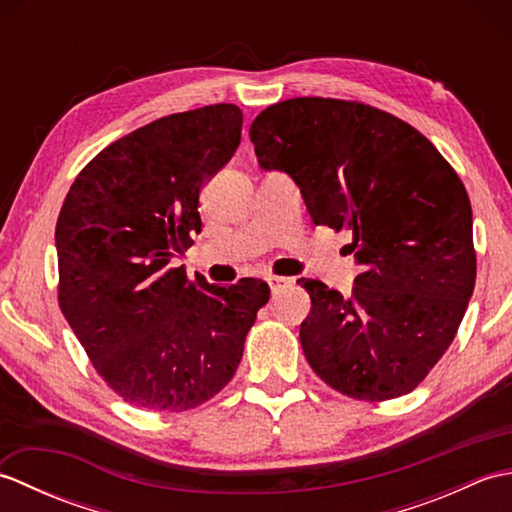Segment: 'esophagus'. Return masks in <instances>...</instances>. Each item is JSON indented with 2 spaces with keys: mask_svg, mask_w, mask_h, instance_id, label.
<instances>
[{
  "mask_svg": "<svg viewBox=\"0 0 512 512\" xmlns=\"http://www.w3.org/2000/svg\"><path fill=\"white\" fill-rule=\"evenodd\" d=\"M290 284H292V279H288V277H277V275L268 277V286H270V290H273V295H277V292H281Z\"/></svg>",
  "mask_w": 512,
  "mask_h": 512,
  "instance_id": "obj_1",
  "label": "esophagus"
}]
</instances>
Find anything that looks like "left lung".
I'll use <instances>...</instances> for the list:
<instances>
[{"label":"left lung","instance_id":"obj_1","mask_svg":"<svg viewBox=\"0 0 512 512\" xmlns=\"http://www.w3.org/2000/svg\"><path fill=\"white\" fill-rule=\"evenodd\" d=\"M259 165L299 184L314 226L350 231V297L299 279L303 354L358 400L416 389L449 350L475 288L473 213L458 173L416 127L378 107L301 96L250 125Z\"/></svg>","mask_w":512,"mask_h":512}]
</instances>
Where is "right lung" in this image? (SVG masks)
I'll list each match as a JSON object with an SVG mask.
<instances>
[{
	"label": "right lung",
	"mask_w": 512,
	"mask_h": 512,
	"mask_svg": "<svg viewBox=\"0 0 512 512\" xmlns=\"http://www.w3.org/2000/svg\"><path fill=\"white\" fill-rule=\"evenodd\" d=\"M242 140L231 103L171 114L96 154L65 195L57 299L107 387L149 411H187L233 378L270 288H222L171 259L200 233L202 184Z\"/></svg>",
	"instance_id": "right-lung-1"
}]
</instances>
